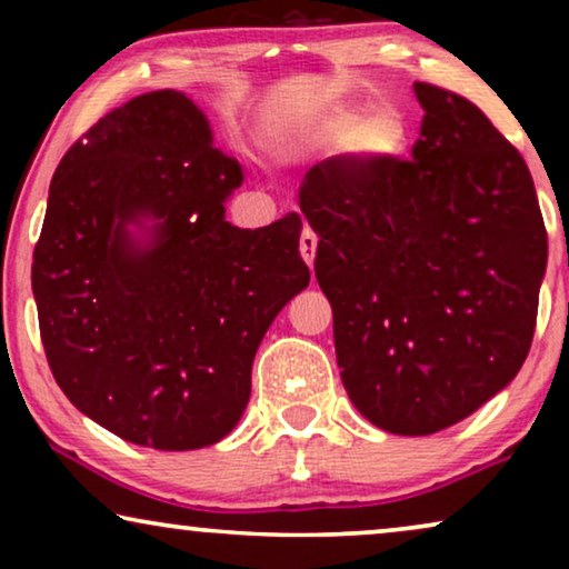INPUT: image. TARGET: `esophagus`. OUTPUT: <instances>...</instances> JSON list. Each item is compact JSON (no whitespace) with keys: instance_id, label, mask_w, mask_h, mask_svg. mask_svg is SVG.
Returning a JSON list of instances; mask_svg holds the SVG:
<instances>
[{"instance_id":"esophagus-1","label":"esophagus","mask_w":569,"mask_h":569,"mask_svg":"<svg viewBox=\"0 0 569 569\" xmlns=\"http://www.w3.org/2000/svg\"><path fill=\"white\" fill-rule=\"evenodd\" d=\"M316 248H318V238L316 232L310 228H302V236H300V256L306 259L308 267H313L316 261Z\"/></svg>"}]
</instances>
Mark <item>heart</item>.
<instances>
[{
    "label": "heart",
    "instance_id": "heart-1",
    "mask_svg": "<svg viewBox=\"0 0 569 569\" xmlns=\"http://www.w3.org/2000/svg\"><path fill=\"white\" fill-rule=\"evenodd\" d=\"M318 142L347 147V152L368 166L396 162L409 147V127L391 106H372L360 113L337 111L318 123Z\"/></svg>",
    "mask_w": 569,
    "mask_h": 569
}]
</instances>
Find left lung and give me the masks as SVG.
<instances>
[{"instance_id": "obj_1", "label": "left lung", "mask_w": 569, "mask_h": 569, "mask_svg": "<svg viewBox=\"0 0 569 569\" xmlns=\"http://www.w3.org/2000/svg\"><path fill=\"white\" fill-rule=\"evenodd\" d=\"M415 92L411 160L329 158L300 186L341 383L393 435L446 430L518 376L549 251L516 147L471 100Z\"/></svg>"}]
</instances>
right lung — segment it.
Listing matches in <instances>:
<instances>
[{"label": "right lung", "instance_id": "add662e5", "mask_svg": "<svg viewBox=\"0 0 569 569\" xmlns=\"http://www.w3.org/2000/svg\"><path fill=\"white\" fill-rule=\"evenodd\" d=\"M243 183L178 90L106 113L53 173L33 295L46 360L82 415L137 446L197 450L243 417L256 349L302 292L300 214L240 230Z\"/></svg>", "mask_w": 569, "mask_h": 569}]
</instances>
